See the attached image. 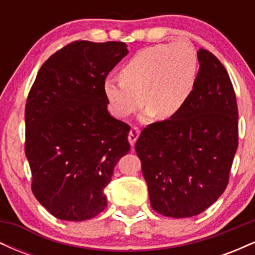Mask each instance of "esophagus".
Instances as JSON below:
<instances>
[{"instance_id":"obj_1","label":"esophagus","mask_w":255,"mask_h":255,"mask_svg":"<svg viewBox=\"0 0 255 255\" xmlns=\"http://www.w3.org/2000/svg\"><path fill=\"white\" fill-rule=\"evenodd\" d=\"M140 135V130L137 129V128L133 127L129 131V134H128V141H129V144L131 147H134V145H135L137 137Z\"/></svg>"}]
</instances>
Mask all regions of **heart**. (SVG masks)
Masks as SVG:
<instances>
[{
  "label": "heart",
  "mask_w": 255,
  "mask_h": 255,
  "mask_svg": "<svg viewBox=\"0 0 255 255\" xmlns=\"http://www.w3.org/2000/svg\"><path fill=\"white\" fill-rule=\"evenodd\" d=\"M198 56L187 42L156 44L137 51L120 71V80L107 79L104 93L113 114L126 119L145 104L142 121L176 116L194 90Z\"/></svg>",
  "instance_id": "b5f03b06"
}]
</instances>
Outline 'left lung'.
Here are the masks:
<instances>
[{"mask_svg":"<svg viewBox=\"0 0 255 255\" xmlns=\"http://www.w3.org/2000/svg\"><path fill=\"white\" fill-rule=\"evenodd\" d=\"M191 98L174 118L145 128L135 144L154 211L187 218L223 194L238 150L239 113L223 64L205 49Z\"/></svg>","mask_w":255,"mask_h":255,"instance_id":"obj_1","label":"left lung"}]
</instances>
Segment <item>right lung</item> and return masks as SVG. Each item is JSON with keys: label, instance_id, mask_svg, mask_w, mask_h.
Returning <instances> with one entry per match:
<instances>
[{"label": "right lung", "instance_id": "obj_1", "mask_svg": "<svg viewBox=\"0 0 255 255\" xmlns=\"http://www.w3.org/2000/svg\"><path fill=\"white\" fill-rule=\"evenodd\" d=\"M122 42H73L38 72L25 109V153L32 192L62 221L93 218L107 207L104 188L130 150L129 126L108 111L104 81L125 56Z\"/></svg>", "mask_w": 255, "mask_h": 255}]
</instances>
